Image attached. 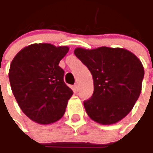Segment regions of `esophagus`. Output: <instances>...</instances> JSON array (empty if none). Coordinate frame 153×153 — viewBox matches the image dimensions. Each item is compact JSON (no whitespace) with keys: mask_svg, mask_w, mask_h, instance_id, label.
Returning a JSON list of instances; mask_svg holds the SVG:
<instances>
[{"mask_svg":"<svg viewBox=\"0 0 153 153\" xmlns=\"http://www.w3.org/2000/svg\"><path fill=\"white\" fill-rule=\"evenodd\" d=\"M74 87H75V90L77 91H78V84H77V83H76L74 85Z\"/></svg>","mask_w":153,"mask_h":153,"instance_id":"34e87169","label":"esophagus"}]
</instances>
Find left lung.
Segmentation results:
<instances>
[{
  "label": "left lung",
  "instance_id": "obj_1",
  "mask_svg": "<svg viewBox=\"0 0 153 153\" xmlns=\"http://www.w3.org/2000/svg\"><path fill=\"white\" fill-rule=\"evenodd\" d=\"M74 53L93 77V95L84 101L89 117L104 125L120 121L132 110L140 96L144 76L140 60L121 48H76Z\"/></svg>",
  "mask_w": 153,
  "mask_h": 153
}]
</instances>
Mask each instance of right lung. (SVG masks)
<instances>
[{"mask_svg":"<svg viewBox=\"0 0 153 153\" xmlns=\"http://www.w3.org/2000/svg\"><path fill=\"white\" fill-rule=\"evenodd\" d=\"M68 46L33 44L24 48L11 62L9 80L13 95L25 114L39 124H50L63 116L73 94L63 81L58 64Z\"/></svg>","mask_w":153,"mask_h":153,"instance_id":"right-lung-1","label":"right lung"}]
</instances>
